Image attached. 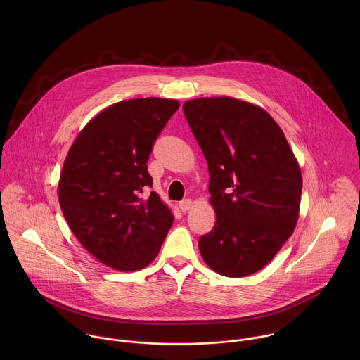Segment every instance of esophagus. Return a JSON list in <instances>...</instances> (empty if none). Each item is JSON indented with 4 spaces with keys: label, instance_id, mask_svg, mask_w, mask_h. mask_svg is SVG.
Listing matches in <instances>:
<instances>
[{
    "label": "esophagus",
    "instance_id": "34e87169",
    "mask_svg": "<svg viewBox=\"0 0 360 360\" xmlns=\"http://www.w3.org/2000/svg\"><path fill=\"white\" fill-rule=\"evenodd\" d=\"M193 205V201L191 200H183L180 204H179V207H180V210L181 212H187L190 207Z\"/></svg>",
    "mask_w": 360,
    "mask_h": 360
}]
</instances>
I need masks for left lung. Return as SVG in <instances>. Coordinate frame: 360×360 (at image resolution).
<instances>
[{
    "label": "left lung",
    "instance_id": "obj_1",
    "mask_svg": "<svg viewBox=\"0 0 360 360\" xmlns=\"http://www.w3.org/2000/svg\"><path fill=\"white\" fill-rule=\"evenodd\" d=\"M209 169L212 231L198 241L206 264L227 277L264 267L292 234L302 176L288 141L262 108L230 97L183 105Z\"/></svg>",
    "mask_w": 360,
    "mask_h": 360
}]
</instances>
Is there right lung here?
Instances as JSON below:
<instances>
[{"instance_id":"right-lung-1","label":"right lung","mask_w":360,"mask_h":360,"mask_svg":"<svg viewBox=\"0 0 360 360\" xmlns=\"http://www.w3.org/2000/svg\"><path fill=\"white\" fill-rule=\"evenodd\" d=\"M174 100L115 103L87 123L65 159L59 205L80 244L103 264L140 270L154 260L173 214L153 187L148 158Z\"/></svg>"}]
</instances>
